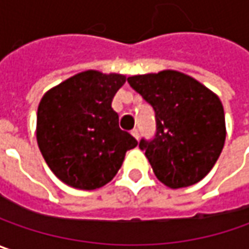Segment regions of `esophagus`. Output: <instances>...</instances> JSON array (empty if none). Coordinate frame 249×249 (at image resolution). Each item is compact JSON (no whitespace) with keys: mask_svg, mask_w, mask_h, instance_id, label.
Segmentation results:
<instances>
[{"mask_svg":"<svg viewBox=\"0 0 249 249\" xmlns=\"http://www.w3.org/2000/svg\"><path fill=\"white\" fill-rule=\"evenodd\" d=\"M131 134H132V137L135 139H139V131L137 129V128H134L132 131H131Z\"/></svg>","mask_w":249,"mask_h":249,"instance_id":"1","label":"esophagus"}]
</instances>
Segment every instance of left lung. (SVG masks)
<instances>
[{"label": "left lung", "mask_w": 249, "mask_h": 249, "mask_svg": "<svg viewBox=\"0 0 249 249\" xmlns=\"http://www.w3.org/2000/svg\"><path fill=\"white\" fill-rule=\"evenodd\" d=\"M128 83L155 110V138L139 141L155 176L170 189L200 182L215 165L226 141L220 98L176 70L131 76Z\"/></svg>", "instance_id": "1"}]
</instances>
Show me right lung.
<instances>
[{
  "mask_svg": "<svg viewBox=\"0 0 249 249\" xmlns=\"http://www.w3.org/2000/svg\"><path fill=\"white\" fill-rule=\"evenodd\" d=\"M123 74L86 70L46 91L37 107L36 141L51 170L69 186L94 190L112 180L137 139L118 125L111 103Z\"/></svg>",
  "mask_w": 249,
  "mask_h": 249,
  "instance_id": "obj_1",
  "label": "right lung"
}]
</instances>
